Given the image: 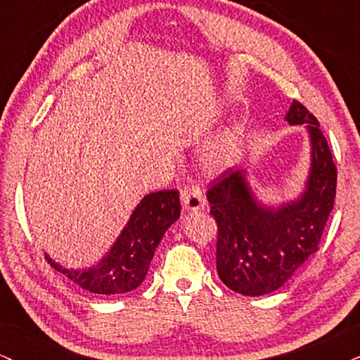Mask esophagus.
<instances>
[{
  "label": "esophagus",
  "instance_id": "esophagus-1",
  "mask_svg": "<svg viewBox=\"0 0 360 360\" xmlns=\"http://www.w3.org/2000/svg\"><path fill=\"white\" fill-rule=\"evenodd\" d=\"M181 205L187 212H197V210L204 209L205 207V198L202 190L197 185H187V187L181 188L180 192Z\"/></svg>",
  "mask_w": 360,
  "mask_h": 360
}]
</instances>
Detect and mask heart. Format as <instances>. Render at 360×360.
<instances>
[{"instance_id": "b5f03b06", "label": "heart", "mask_w": 360, "mask_h": 360, "mask_svg": "<svg viewBox=\"0 0 360 360\" xmlns=\"http://www.w3.org/2000/svg\"><path fill=\"white\" fill-rule=\"evenodd\" d=\"M238 151H239L238 134L232 133V131L222 134L221 138H217L214 143H210V145L207 146L204 153L205 168L210 172L224 170V168L229 167V165L234 162V158L238 156Z\"/></svg>"}]
</instances>
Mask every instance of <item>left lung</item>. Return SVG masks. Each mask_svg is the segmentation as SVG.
I'll use <instances>...</instances> for the list:
<instances>
[{
    "instance_id": "obj_1",
    "label": "left lung",
    "mask_w": 360,
    "mask_h": 360,
    "mask_svg": "<svg viewBox=\"0 0 360 360\" xmlns=\"http://www.w3.org/2000/svg\"><path fill=\"white\" fill-rule=\"evenodd\" d=\"M307 124L311 168L298 200L273 209L256 200L244 170H226L207 190L217 222V273L224 285L246 297L271 293L319 251L333 209L337 167L319 121L298 101L285 117Z\"/></svg>"
}]
</instances>
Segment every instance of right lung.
Returning a JSON list of instances; mask_svg holds the SVG:
<instances>
[{"mask_svg": "<svg viewBox=\"0 0 360 360\" xmlns=\"http://www.w3.org/2000/svg\"><path fill=\"white\" fill-rule=\"evenodd\" d=\"M180 217L179 190H160L146 195L99 264L82 271L62 268L45 255L57 271L82 290L97 295H121L136 290L145 280L155 249L163 234Z\"/></svg>", "mask_w": 360, "mask_h": 360, "instance_id": "1", "label": "right lung"}]
</instances>
